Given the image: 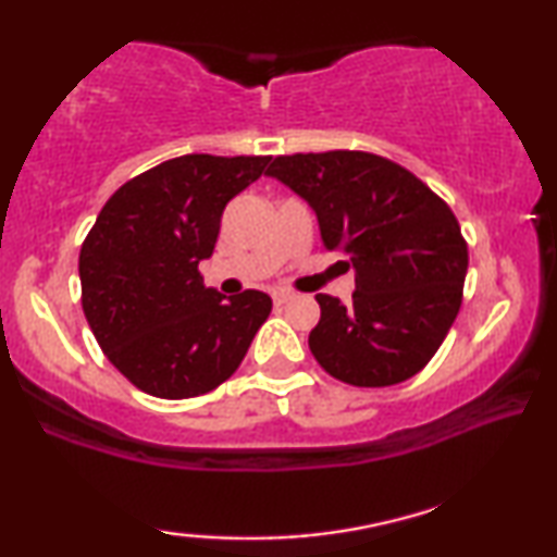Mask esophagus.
<instances>
[{"instance_id":"obj_1","label":"esophagus","mask_w":557,"mask_h":557,"mask_svg":"<svg viewBox=\"0 0 557 557\" xmlns=\"http://www.w3.org/2000/svg\"><path fill=\"white\" fill-rule=\"evenodd\" d=\"M271 298H273V304H286V301H292L294 298V294L292 292H286V288H273L271 292Z\"/></svg>"}]
</instances>
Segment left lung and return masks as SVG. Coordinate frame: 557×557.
<instances>
[{
	"label": "left lung",
	"instance_id": "8db88e82",
	"mask_svg": "<svg viewBox=\"0 0 557 557\" xmlns=\"http://www.w3.org/2000/svg\"><path fill=\"white\" fill-rule=\"evenodd\" d=\"M265 175L313 208L326 251L354 269L349 306L317 294L319 364L354 386L422 372L462 304L467 244L449 206L407 168L361 150L278 156Z\"/></svg>",
	"mask_w": 557,
	"mask_h": 557
}]
</instances>
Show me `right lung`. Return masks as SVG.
<instances>
[{
    "label": "right lung",
    "instance_id": "obj_1",
    "mask_svg": "<svg viewBox=\"0 0 557 557\" xmlns=\"http://www.w3.org/2000/svg\"><path fill=\"white\" fill-rule=\"evenodd\" d=\"M265 156H181L112 193L79 251L83 311L115 369L160 399L223 384L269 319L271 296L203 286L223 208L261 178Z\"/></svg>",
    "mask_w": 557,
    "mask_h": 557
}]
</instances>
